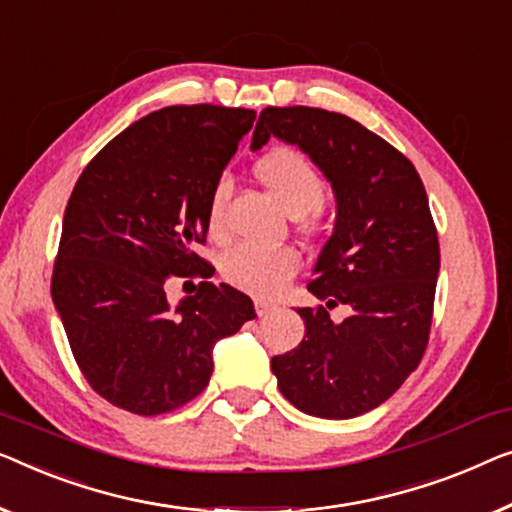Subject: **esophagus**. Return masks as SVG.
<instances>
[{"label":"esophagus","mask_w":512,"mask_h":512,"mask_svg":"<svg viewBox=\"0 0 512 512\" xmlns=\"http://www.w3.org/2000/svg\"><path fill=\"white\" fill-rule=\"evenodd\" d=\"M274 311V305L272 302H268V300H256V314L261 316V318H268L270 314Z\"/></svg>","instance_id":"1"}]
</instances>
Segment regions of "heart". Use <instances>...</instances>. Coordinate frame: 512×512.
I'll return each mask as SVG.
<instances>
[{
    "label": "heart",
    "instance_id": "obj_1",
    "mask_svg": "<svg viewBox=\"0 0 512 512\" xmlns=\"http://www.w3.org/2000/svg\"><path fill=\"white\" fill-rule=\"evenodd\" d=\"M254 175L302 228H316L321 219L325 182L307 157L291 147H274L256 161ZM226 196L228 184L221 180L212 189L207 203V231L212 238L224 235ZM298 265L300 256L291 247H261V244L242 242L221 256L219 268L228 284L270 298L284 288Z\"/></svg>",
    "mask_w": 512,
    "mask_h": 512
}]
</instances>
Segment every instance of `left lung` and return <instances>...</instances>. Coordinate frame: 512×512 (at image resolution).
<instances>
[{
    "label": "left lung",
    "mask_w": 512,
    "mask_h": 512,
    "mask_svg": "<svg viewBox=\"0 0 512 512\" xmlns=\"http://www.w3.org/2000/svg\"><path fill=\"white\" fill-rule=\"evenodd\" d=\"M270 136L298 145L335 191L337 221L300 307L305 339L270 367L288 402L316 418L376 409L420 365L432 328L439 238L418 170L351 117L323 108H265L251 150ZM346 304L342 324L329 309Z\"/></svg>",
    "instance_id": "8db88e82"
}]
</instances>
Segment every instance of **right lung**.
Listing matches in <instances>:
<instances>
[{"mask_svg": "<svg viewBox=\"0 0 512 512\" xmlns=\"http://www.w3.org/2000/svg\"><path fill=\"white\" fill-rule=\"evenodd\" d=\"M256 113L170 106L133 122L78 177L62 224L53 302L80 372L110 404L159 416L201 395L212 348L256 318L196 254L212 189ZM170 276H201L177 308Z\"/></svg>", "mask_w": 512, "mask_h": 512, "instance_id": "obj_1", "label": "right lung"}]
</instances>
